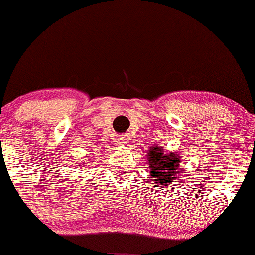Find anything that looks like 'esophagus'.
I'll return each instance as SVG.
<instances>
[{"label":"esophagus","instance_id":"esophagus-1","mask_svg":"<svg viewBox=\"0 0 255 255\" xmlns=\"http://www.w3.org/2000/svg\"><path fill=\"white\" fill-rule=\"evenodd\" d=\"M127 140H128V138L125 134H119V136L117 137V143H118V144H125V143H127Z\"/></svg>","mask_w":255,"mask_h":255}]
</instances>
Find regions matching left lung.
<instances>
[{"mask_svg": "<svg viewBox=\"0 0 255 255\" xmlns=\"http://www.w3.org/2000/svg\"><path fill=\"white\" fill-rule=\"evenodd\" d=\"M148 164L152 176L151 184L154 187L175 185L176 173L180 167L181 160L176 152L166 154L161 146H154L148 152Z\"/></svg>", "mask_w": 255, "mask_h": 255, "instance_id": "8db88e82", "label": "left lung"}]
</instances>
